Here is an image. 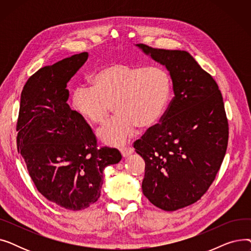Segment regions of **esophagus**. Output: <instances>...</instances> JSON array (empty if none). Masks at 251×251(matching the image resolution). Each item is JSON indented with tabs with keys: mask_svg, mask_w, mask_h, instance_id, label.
<instances>
[{
	"mask_svg": "<svg viewBox=\"0 0 251 251\" xmlns=\"http://www.w3.org/2000/svg\"><path fill=\"white\" fill-rule=\"evenodd\" d=\"M120 151H121L122 155H123L124 157H126V156L130 155L131 153H133L134 149H133L132 147H126V148H122V149L120 150Z\"/></svg>",
	"mask_w": 251,
	"mask_h": 251,
	"instance_id": "1",
	"label": "esophagus"
}]
</instances>
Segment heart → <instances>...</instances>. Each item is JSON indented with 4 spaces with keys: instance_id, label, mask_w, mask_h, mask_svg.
<instances>
[{
    "instance_id": "b5f03b06",
    "label": "heart",
    "mask_w": 251,
    "mask_h": 251,
    "mask_svg": "<svg viewBox=\"0 0 251 251\" xmlns=\"http://www.w3.org/2000/svg\"><path fill=\"white\" fill-rule=\"evenodd\" d=\"M172 78L160 66L112 63L97 71L91 86L73 91V108L92 125L100 126L115 105L118 116L98 131L99 139L120 147L132 138L140 126H155L164 117L172 96Z\"/></svg>"
}]
</instances>
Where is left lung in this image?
<instances>
[{"label": "left lung", "mask_w": 251, "mask_h": 251, "mask_svg": "<svg viewBox=\"0 0 251 251\" xmlns=\"http://www.w3.org/2000/svg\"><path fill=\"white\" fill-rule=\"evenodd\" d=\"M166 66L174 98L161 123L134 142L146 162L142 192L155 206L173 212L207 191L225 156L229 127L214 78L186 50L136 45Z\"/></svg>", "instance_id": "1"}]
</instances>
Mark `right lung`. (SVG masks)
Segmentation results:
<instances>
[{"mask_svg":"<svg viewBox=\"0 0 251 251\" xmlns=\"http://www.w3.org/2000/svg\"><path fill=\"white\" fill-rule=\"evenodd\" d=\"M88 52L36 71L25 83L16 130L17 149L37 190L47 200L80 210L100 196L103 169L121 161L117 149H98L83 118L71 110L67 83Z\"/></svg>","mask_w":251,"mask_h":251,"instance_id":"obj_1","label":"right lung"}]
</instances>
